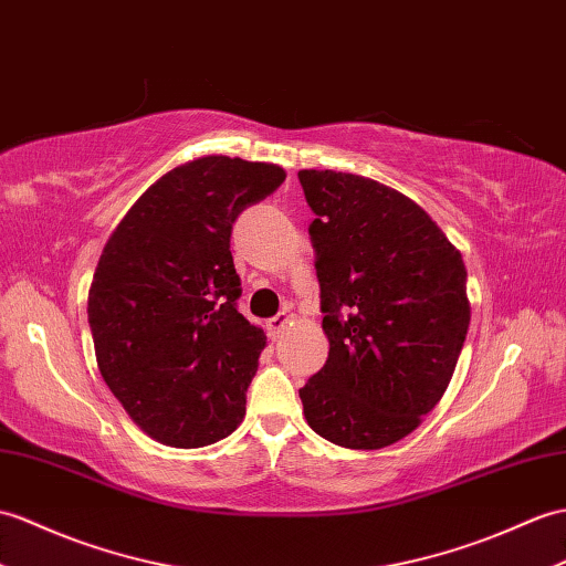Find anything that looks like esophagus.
Segmentation results:
<instances>
[{
    "label": "esophagus",
    "mask_w": 566,
    "mask_h": 566,
    "mask_svg": "<svg viewBox=\"0 0 566 566\" xmlns=\"http://www.w3.org/2000/svg\"><path fill=\"white\" fill-rule=\"evenodd\" d=\"M289 321H292V315H289L286 311H282V313L274 315V318H270V321H268V333H270V337H280V333L284 331Z\"/></svg>",
    "instance_id": "esophagus-1"
}]
</instances>
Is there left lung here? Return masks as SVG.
<instances>
[{"mask_svg":"<svg viewBox=\"0 0 566 566\" xmlns=\"http://www.w3.org/2000/svg\"><path fill=\"white\" fill-rule=\"evenodd\" d=\"M315 219L327 361L298 390L308 427L345 449L400 441L433 410L470 325L468 272L410 197L335 170H298Z\"/></svg>","mask_w":566,"mask_h":566,"instance_id":"8db88e82","label":"left lung"}]
</instances>
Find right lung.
<instances>
[{
  "label": "right lung",
  "mask_w": 566,
  "mask_h": 566,
  "mask_svg": "<svg viewBox=\"0 0 566 566\" xmlns=\"http://www.w3.org/2000/svg\"><path fill=\"white\" fill-rule=\"evenodd\" d=\"M280 166L205 156L159 178L105 243L88 289L98 369L151 439L200 449L241 424L265 333L235 308L231 229Z\"/></svg>",
  "instance_id": "obj_1"
}]
</instances>
